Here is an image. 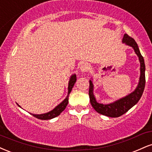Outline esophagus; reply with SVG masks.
<instances>
[{
    "mask_svg": "<svg viewBox=\"0 0 152 152\" xmlns=\"http://www.w3.org/2000/svg\"><path fill=\"white\" fill-rule=\"evenodd\" d=\"M90 65L87 63H85V62H83V63H82L81 65H80V69H81V71L83 72H87V71L90 69Z\"/></svg>",
    "mask_w": 152,
    "mask_h": 152,
    "instance_id": "34e87169",
    "label": "esophagus"
}]
</instances>
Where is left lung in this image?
Here are the masks:
<instances>
[{"mask_svg":"<svg viewBox=\"0 0 152 152\" xmlns=\"http://www.w3.org/2000/svg\"><path fill=\"white\" fill-rule=\"evenodd\" d=\"M123 42H125L126 45L131 46L134 48L135 53L139 57L140 61V71L141 75L140 77V82L136 90L129 94V95L115 102L114 103L110 104H103L97 102L95 97L93 94V85L91 80H90V88H89V96H90V103L92 107L101 115L107 116L109 117H118L125 114L128 110H130L133 106L138 102L142 97V94L145 87L146 79H145V64H144V58L140 51L137 43L135 42L132 37L127 34H124L123 37Z\"/></svg>","mask_w":152,"mask_h":152,"instance_id":"left-lung-1","label":"left lung"}]
</instances>
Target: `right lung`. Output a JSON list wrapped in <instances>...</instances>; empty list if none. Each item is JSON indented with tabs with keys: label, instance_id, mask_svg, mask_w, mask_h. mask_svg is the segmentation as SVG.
Returning <instances> with one entry per match:
<instances>
[{
	"label": "right lung",
	"instance_id": "1",
	"mask_svg": "<svg viewBox=\"0 0 152 152\" xmlns=\"http://www.w3.org/2000/svg\"><path fill=\"white\" fill-rule=\"evenodd\" d=\"M76 80H77L76 75H73L71 76L70 79H69V81L68 94H67V97H66L65 99H64V100L62 101L60 104L58 105V106H57L54 109V110H53L50 112H48V113L42 114V115H33V114H31V115H33V117H36L37 119H42V120H48V119H53V118H54V117H58V115H60V114H61V112L66 108L67 104H68L69 94L71 92V91H72V87H73V86H74L75 83H76Z\"/></svg>",
	"mask_w": 152,
	"mask_h": 152
}]
</instances>
